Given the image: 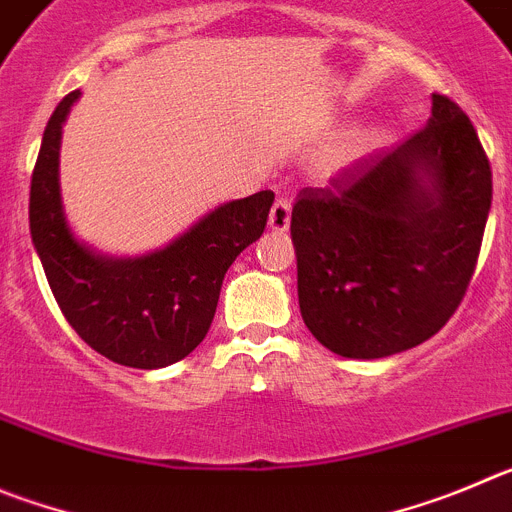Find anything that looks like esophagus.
<instances>
[{
  "label": "esophagus",
  "instance_id": "34e87169",
  "mask_svg": "<svg viewBox=\"0 0 512 512\" xmlns=\"http://www.w3.org/2000/svg\"><path fill=\"white\" fill-rule=\"evenodd\" d=\"M267 227L273 232H285L290 227V204L288 201L278 199L270 209V216H267Z\"/></svg>",
  "mask_w": 512,
  "mask_h": 512
}]
</instances>
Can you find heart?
<instances>
[{
  "label": "heart",
  "mask_w": 512,
  "mask_h": 512,
  "mask_svg": "<svg viewBox=\"0 0 512 512\" xmlns=\"http://www.w3.org/2000/svg\"><path fill=\"white\" fill-rule=\"evenodd\" d=\"M377 145V135L375 132L367 130H354L349 135L339 137L334 145L329 147V153L324 155V168L326 170H342L347 165H352L354 160L362 158L367 150Z\"/></svg>",
  "instance_id": "obj_1"
}]
</instances>
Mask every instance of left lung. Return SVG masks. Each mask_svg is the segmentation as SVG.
I'll return each mask as SVG.
<instances>
[{
    "mask_svg": "<svg viewBox=\"0 0 512 512\" xmlns=\"http://www.w3.org/2000/svg\"><path fill=\"white\" fill-rule=\"evenodd\" d=\"M492 204L467 114L431 96L423 130L303 188L290 216L303 324L339 357L380 359L431 339L462 303Z\"/></svg>",
    "mask_w": 512,
    "mask_h": 512,
    "instance_id": "1",
    "label": "left lung"
}]
</instances>
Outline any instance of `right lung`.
I'll return each mask as SVG.
<instances>
[{"mask_svg": "<svg viewBox=\"0 0 512 512\" xmlns=\"http://www.w3.org/2000/svg\"><path fill=\"white\" fill-rule=\"evenodd\" d=\"M78 96L55 107L43 132L30 183L32 245L63 316L91 349L124 367H168L204 342L224 275L260 239L275 193L214 206L145 255H104L73 234L61 196L63 124Z\"/></svg>", "mask_w": 512, "mask_h": 512, "instance_id": "1", "label": "right lung"}]
</instances>
